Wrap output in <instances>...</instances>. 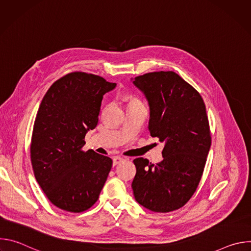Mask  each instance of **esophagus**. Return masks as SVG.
Instances as JSON below:
<instances>
[{
	"instance_id": "esophagus-1",
	"label": "esophagus",
	"mask_w": 251,
	"mask_h": 251,
	"mask_svg": "<svg viewBox=\"0 0 251 251\" xmlns=\"http://www.w3.org/2000/svg\"><path fill=\"white\" fill-rule=\"evenodd\" d=\"M124 161V158H122V157H114L113 158V166H116V165H118V164H120L121 162H123Z\"/></svg>"
}]
</instances>
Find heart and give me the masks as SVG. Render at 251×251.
Here are the masks:
<instances>
[{
  "mask_svg": "<svg viewBox=\"0 0 251 251\" xmlns=\"http://www.w3.org/2000/svg\"><path fill=\"white\" fill-rule=\"evenodd\" d=\"M128 99L130 100V102H136V101H139L138 99H136V98H134V97H132V96H129V97H128Z\"/></svg>",
  "mask_w": 251,
  "mask_h": 251,
  "instance_id": "b5f03b06",
  "label": "heart"
}]
</instances>
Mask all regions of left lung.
<instances>
[{"label":"left lung","mask_w":251,"mask_h":251,"mask_svg":"<svg viewBox=\"0 0 251 251\" xmlns=\"http://www.w3.org/2000/svg\"><path fill=\"white\" fill-rule=\"evenodd\" d=\"M150 107L149 131L164 143L157 165L137 158L132 190L137 202L156 212L184 206L196 192L210 148L205 105L201 94L174 71L135 77Z\"/></svg>","instance_id":"8db88e82"}]
</instances>
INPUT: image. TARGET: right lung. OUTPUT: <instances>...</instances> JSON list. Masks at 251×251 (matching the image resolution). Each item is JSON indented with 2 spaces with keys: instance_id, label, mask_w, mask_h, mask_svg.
Masks as SVG:
<instances>
[{
  "instance_id": "1",
  "label": "right lung",
  "mask_w": 251,
  "mask_h": 251,
  "mask_svg": "<svg viewBox=\"0 0 251 251\" xmlns=\"http://www.w3.org/2000/svg\"><path fill=\"white\" fill-rule=\"evenodd\" d=\"M115 86L76 71L56 80L42 100L32 129L30 161L35 180L58 208L81 212L99 198L112 160L81 149L86 133L98 123L103 95Z\"/></svg>"
}]
</instances>
